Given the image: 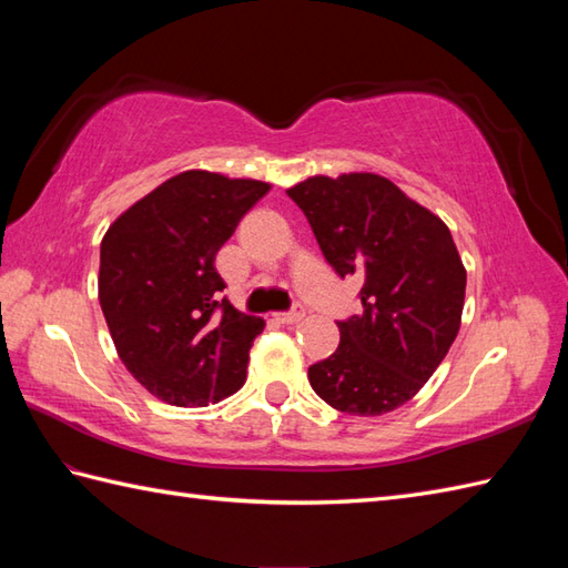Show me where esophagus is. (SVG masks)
I'll list each match as a JSON object with an SVG mask.
<instances>
[{
  "instance_id": "esophagus-1",
  "label": "esophagus",
  "mask_w": 568,
  "mask_h": 568,
  "mask_svg": "<svg viewBox=\"0 0 568 568\" xmlns=\"http://www.w3.org/2000/svg\"><path fill=\"white\" fill-rule=\"evenodd\" d=\"M305 317V307L303 305H293L291 312H277L275 320L283 322V324H295Z\"/></svg>"
}]
</instances>
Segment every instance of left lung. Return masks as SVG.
Instances as JSON below:
<instances>
[{"instance_id":"obj_1","label":"left lung","mask_w":568,"mask_h":568,"mask_svg":"<svg viewBox=\"0 0 568 568\" xmlns=\"http://www.w3.org/2000/svg\"><path fill=\"white\" fill-rule=\"evenodd\" d=\"M339 277L358 275L364 310L336 322L339 346L307 378L324 403L376 417L405 405L462 324L466 268L446 224L388 178L315 175L287 190Z\"/></svg>"}]
</instances>
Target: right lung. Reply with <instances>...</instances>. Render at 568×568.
<instances>
[{
    "mask_svg": "<svg viewBox=\"0 0 568 568\" xmlns=\"http://www.w3.org/2000/svg\"><path fill=\"white\" fill-rule=\"evenodd\" d=\"M271 190L261 180L185 171L149 192L106 229L100 305L131 376L178 407H207L246 381L261 317L220 293L216 251Z\"/></svg>",
    "mask_w": 568,
    "mask_h": 568,
    "instance_id": "1",
    "label": "right lung"
}]
</instances>
